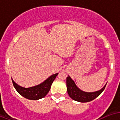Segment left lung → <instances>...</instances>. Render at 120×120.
I'll return each instance as SVG.
<instances>
[{
    "label": "left lung",
    "instance_id": "8db88e82",
    "mask_svg": "<svg viewBox=\"0 0 120 120\" xmlns=\"http://www.w3.org/2000/svg\"><path fill=\"white\" fill-rule=\"evenodd\" d=\"M106 84L99 90L93 92H87L79 89L69 75L66 78V87L68 95L73 100L80 102H87L95 99L103 92Z\"/></svg>",
    "mask_w": 120,
    "mask_h": 120
}]
</instances>
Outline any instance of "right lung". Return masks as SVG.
<instances>
[{
  "mask_svg": "<svg viewBox=\"0 0 120 120\" xmlns=\"http://www.w3.org/2000/svg\"><path fill=\"white\" fill-rule=\"evenodd\" d=\"M57 73L54 74L49 76L47 79L41 83L40 84L35 85L34 87L25 88L21 87L12 79V83L14 88L21 95L26 99L30 100H38L44 98L48 94L50 89L51 85L53 83L55 78L57 76Z\"/></svg>",
  "mask_w": 120,
  "mask_h": 120,
  "instance_id": "1",
  "label": "right lung"
}]
</instances>
